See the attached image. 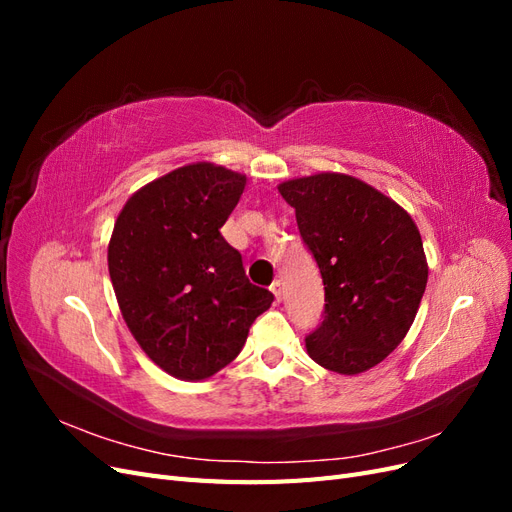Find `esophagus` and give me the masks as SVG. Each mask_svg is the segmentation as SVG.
I'll list each match as a JSON object with an SVG mask.
<instances>
[{
	"mask_svg": "<svg viewBox=\"0 0 512 512\" xmlns=\"http://www.w3.org/2000/svg\"><path fill=\"white\" fill-rule=\"evenodd\" d=\"M271 292H273L275 301L280 303V301H282V297H284V288H282V282H280V280H275V282L271 284Z\"/></svg>",
	"mask_w": 512,
	"mask_h": 512,
	"instance_id": "1",
	"label": "esophagus"
}]
</instances>
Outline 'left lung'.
I'll use <instances>...</instances> for the list:
<instances>
[{
    "mask_svg": "<svg viewBox=\"0 0 512 512\" xmlns=\"http://www.w3.org/2000/svg\"><path fill=\"white\" fill-rule=\"evenodd\" d=\"M324 284V320L305 348L324 369L363 374L410 331L427 286L423 239L410 213L369 183L316 173L277 185Z\"/></svg>",
    "mask_w": 512,
    "mask_h": 512,
    "instance_id": "8db88e82",
    "label": "left lung"
}]
</instances>
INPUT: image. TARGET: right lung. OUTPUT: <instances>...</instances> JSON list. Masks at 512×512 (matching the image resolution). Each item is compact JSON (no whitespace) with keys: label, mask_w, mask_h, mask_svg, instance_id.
Wrapping results in <instances>:
<instances>
[{"label":"right lung","mask_w":512,"mask_h":512,"mask_svg":"<svg viewBox=\"0 0 512 512\" xmlns=\"http://www.w3.org/2000/svg\"><path fill=\"white\" fill-rule=\"evenodd\" d=\"M247 177L211 162L170 170L136 190L108 241V273L130 333L179 380H205L237 359L273 294L250 284L220 228Z\"/></svg>","instance_id":"obj_1"}]
</instances>
